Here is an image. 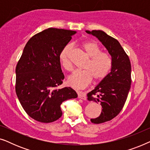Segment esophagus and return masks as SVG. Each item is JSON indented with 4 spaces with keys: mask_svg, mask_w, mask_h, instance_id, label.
I'll return each mask as SVG.
<instances>
[{
    "mask_svg": "<svg viewBox=\"0 0 150 150\" xmlns=\"http://www.w3.org/2000/svg\"><path fill=\"white\" fill-rule=\"evenodd\" d=\"M78 97H79V98H81V99H83V100L87 99L86 94L85 93H84L83 91H78Z\"/></svg>",
    "mask_w": 150,
    "mask_h": 150,
    "instance_id": "esophagus-1",
    "label": "esophagus"
}]
</instances>
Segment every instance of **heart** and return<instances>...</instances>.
<instances>
[{
    "label": "heart",
    "mask_w": 150,
    "mask_h": 150,
    "mask_svg": "<svg viewBox=\"0 0 150 150\" xmlns=\"http://www.w3.org/2000/svg\"><path fill=\"white\" fill-rule=\"evenodd\" d=\"M89 59L84 66V70L75 71L67 79V83L76 89H83L89 85L92 79L100 82L107 76L111 69L112 61L108 53L102 52V49L93 41L84 42L81 44ZM72 47L71 44H66L61 49L59 54L61 64L65 70H72V63L70 55Z\"/></svg>",
    "instance_id": "b5f03b06"
}]
</instances>
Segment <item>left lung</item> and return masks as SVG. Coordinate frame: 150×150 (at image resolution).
<instances>
[{"instance_id":"obj_1","label":"left lung","mask_w":150,"mask_h":150,"mask_svg":"<svg viewBox=\"0 0 150 150\" xmlns=\"http://www.w3.org/2000/svg\"><path fill=\"white\" fill-rule=\"evenodd\" d=\"M98 38L110 54L112 65L110 72L93 90L87 93L89 101L100 102L102 109L99 117L91 119L93 124H101L117 115L124 107L130 89V59L120 42L102 30H86Z\"/></svg>"}]
</instances>
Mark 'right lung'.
<instances>
[{
  "instance_id": "add662e5",
  "label": "right lung",
  "mask_w": 150,
  "mask_h": 150,
  "mask_svg": "<svg viewBox=\"0 0 150 150\" xmlns=\"http://www.w3.org/2000/svg\"><path fill=\"white\" fill-rule=\"evenodd\" d=\"M74 30L49 28L32 37L16 67V92L22 108L38 122L50 123L62 115L61 104L77 98L71 87L59 88L64 75L60 51Z\"/></svg>"
}]
</instances>
